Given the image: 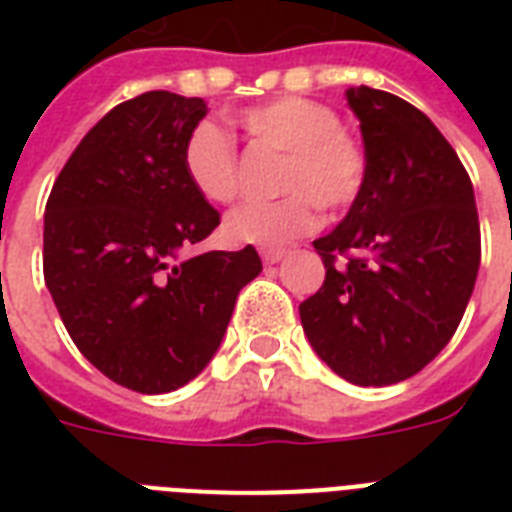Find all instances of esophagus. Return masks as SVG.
Wrapping results in <instances>:
<instances>
[{"instance_id":"34e87169","label":"esophagus","mask_w":512,"mask_h":512,"mask_svg":"<svg viewBox=\"0 0 512 512\" xmlns=\"http://www.w3.org/2000/svg\"><path fill=\"white\" fill-rule=\"evenodd\" d=\"M284 255H287L284 249H263V252H260V257H263L265 265L281 263V260H284Z\"/></svg>"}]
</instances>
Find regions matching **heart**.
I'll list each match as a JSON object with an SVG mask.
<instances>
[{
  "mask_svg": "<svg viewBox=\"0 0 512 512\" xmlns=\"http://www.w3.org/2000/svg\"><path fill=\"white\" fill-rule=\"evenodd\" d=\"M241 127L265 146L284 151L276 201H252L225 217V236L252 247H284L311 233L324 209H342L356 199L366 177L364 148L342 130L335 108L311 98L271 100L247 108ZM188 183L207 201L236 199L239 159L231 138L215 124H199L183 148Z\"/></svg>",
  "mask_w": 512,
  "mask_h": 512,
  "instance_id": "heart-1",
  "label": "heart"
}]
</instances>
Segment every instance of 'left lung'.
<instances>
[{
	"label": "left lung",
	"instance_id": "left-lung-1",
	"mask_svg": "<svg viewBox=\"0 0 512 512\" xmlns=\"http://www.w3.org/2000/svg\"><path fill=\"white\" fill-rule=\"evenodd\" d=\"M345 98L361 122L366 177L342 223L313 241L327 279L300 303V321L332 372L382 388L420 372L457 332L481 228L460 156L420 108L364 84Z\"/></svg>",
	"mask_w": 512,
	"mask_h": 512
}]
</instances>
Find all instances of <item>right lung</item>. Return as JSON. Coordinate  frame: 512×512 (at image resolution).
<instances>
[{
  "label": "right lung",
  "mask_w": 512,
  "mask_h": 512,
  "mask_svg": "<svg viewBox=\"0 0 512 512\" xmlns=\"http://www.w3.org/2000/svg\"><path fill=\"white\" fill-rule=\"evenodd\" d=\"M201 98L154 90L111 108L44 207V284L82 356L138 393L191 382L220 348L255 247L191 257L220 225L183 167Z\"/></svg>",
  "instance_id": "1"
}]
</instances>
